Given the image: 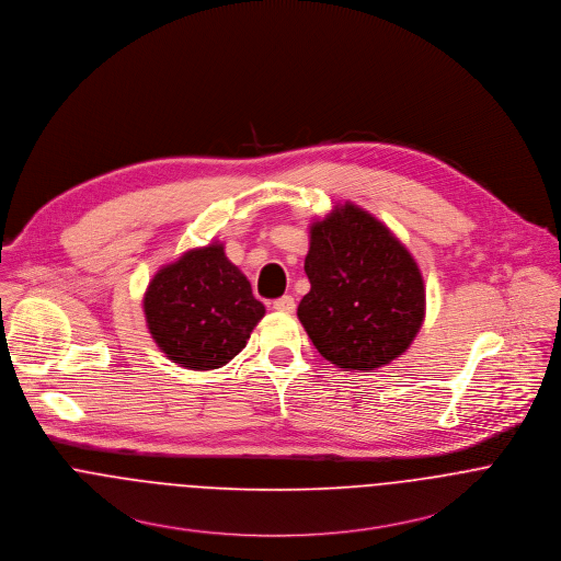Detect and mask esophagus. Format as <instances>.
Instances as JSON below:
<instances>
[{"label":"esophagus","mask_w":561,"mask_h":561,"mask_svg":"<svg viewBox=\"0 0 561 561\" xmlns=\"http://www.w3.org/2000/svg\"><path fill=\"white\" fill-rule=\"evenodd\" d=\"M273 310L293 313V311H295V299H293L290 295H284V297H279V299L273 301Z\"/></svg>","instance_id":"obj_1"}]
</instances>
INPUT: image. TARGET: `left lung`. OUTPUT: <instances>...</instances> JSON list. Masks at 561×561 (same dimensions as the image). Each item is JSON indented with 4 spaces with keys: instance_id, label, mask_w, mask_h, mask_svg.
<instances>
[{
    "instance_id": "obj_1",
    "label": "left lung",
    "mask_w": 561,
    "mask_h": 561,
    "mask_svg": "<svg viewBox=\"0 0 561 561\" xmlns=\"http://www.w3.org/2000/svg\"><path fill=\"white\" fill-rule=\"evenodd\" d=\"M306 273L297 316L327 362L374 370L415 340L426 316L420 266L368 210L346 202L313 221Z\"/></svg>"
}]
</instances>
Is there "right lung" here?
I'll return each mask as SVG.
<instances>
[{"label":"right lung","mask_w":561,"mask_h":561,"mask_svg":"<svg viewBox=\"0 0 561 561\" xmlns=\"http://www.w3.org/2000/svg\"><path fill=\"white\" fill-rule=\"evenodd\" d=\"M146 324L170 362L217 370L248 344L264 306L221 243L188 250L157 271L144 295Z\"/></svg>","instance_id":"right-lung-1"}]
</instances>
